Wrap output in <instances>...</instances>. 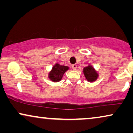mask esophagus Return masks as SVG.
Returning <instances> with one entry per match:
<instances>
[{
	"instance_id": "obj_1",
	"label": "esophagus",
	"mask_w": 133,
	"mask_h": 133,
	"mask_svg": "<svg viewBox=\"0 0 133 133\" xmlns=\"http://www.w3.org/2000/svg\"><path fill=\"white\" fill-rule=\"evenodd\" d=\"M72 68L74 70H76L77 68V65L76 64H73V65H72Z\"/></svg>"
}]
</instances>
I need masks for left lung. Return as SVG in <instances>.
<instances>
[{
	"label": "left lung",
	"instance_id": "1",
	"mask_svg": "<svg viewBox=\"0 0 133 133\" xmlns=\"http://www.w3.org/2000/svg\"><path fill=\"white\" fill-rule=\"evenodd\" d=\"M83 71L85 78L90 82L96 81L98 77V74L97 73V72L96 71L93 67L91 65H89L88 66L84 68Z\"/></svg>",
	"mask_w": 133,
	"mask_h": 133
}]
</instances>
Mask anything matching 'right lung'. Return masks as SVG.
I'll return each instance as SVG.
<instances>
[{
  "instance_id": "obj_1",
  "label": "right lung",
  "mask_w": 133,
  "mask_h": 133,
  "mask_svg": "<svg viewBox=\"0 0 133 133\" xmlns=\"http://www.w3.org/2000/svg\"><path fill=\"white\" fill-rule=\"evenodd\" d=\"M69 69V67L61 65L59 64H56L52 68L48 75V77L51 81L54 82H59L62 79L64 74Z\"/></svg>"
}]
</instances>
